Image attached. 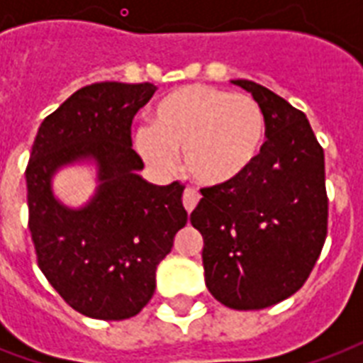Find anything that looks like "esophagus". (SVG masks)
I'll return each instance as SVG.
<instances>
[{
  "mask_svg": "<svg viewBox=\"0 0 363 363\" xmlns=\"http://www.w3.org/2000/svg\"><path fill=\"white\" fill-rule=\"evenodd\" d=\"M182 203H184V209L188 213H192L196 209V205L199 203V194L194 190V188H186L184 194H182Z\"/></svg>",
  "mask_w": 363,
  "mask_h": 363,
  "instance_id": "esophagus-1",
  "label": "esophagus"
}]
</instances>
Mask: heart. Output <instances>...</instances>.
I'll return each instance as SVG.
<instances>
[{
    "label": "heart",
    "mask_w": 363,
    "mask_h": 363,
    "mask_svg": "<svg viewBox=\"0 0 363 363\" xmlns=\"http://www.w3.org/2000/svg\"><path fill=\"white\" fill-rule=\"evenodd\" d=\"M265 139L256 99L207 84L177 88L154 109L152 125L137 128L135 148L148 164L169 169L173 152L205 186H226L247 173Z\"/></svg>",
    "instance_id": "heart-1"
}]
</instances>
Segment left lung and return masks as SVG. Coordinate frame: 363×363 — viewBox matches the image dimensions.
I'll return each instance as SVG.
<instances>
[{
  "mask_svg": "<svg viewBox=\"0 0 363 363\" xmlns=\"http://www.w3.org/2000/svg\"><path fill=\"white\" fill-rule=\"evenodd\" d=\"M233 84L262 107L267 141L241 179L201 190L190 222L203 235L209 292L230 309H265L303 286L326 241L324 148L286 99L252 81Z\"/></svg>",
  "mask_w": 363,
  "mask_h": 363,
  "instance_id": "left-lung-1",
  "label": "left lung"
}]
</instances>
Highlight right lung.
I'll return each mask as SVG.
<instances>
[{
	"instance_id": "1",
	"label": "right lung",
	"mask_w": 363,
	"mask_h": 363,
	"mask_svg": "<svg viewBox=\"0 0 363 363\" xmlns=\"http://www.w3.org/2000/svg\"><path fill=\"white\" fill-rule=\"evenodd\" d=\"M156 92L150 82H96L77 90L39 125L26 167L28 226L37 264L64 301L99 320L135 316L156 288V267L188 220L182 186L143 181L131 122ZM94 157L99 194L86 208L55 201L58 167Z\"/></svg>"
}]
</instances>
